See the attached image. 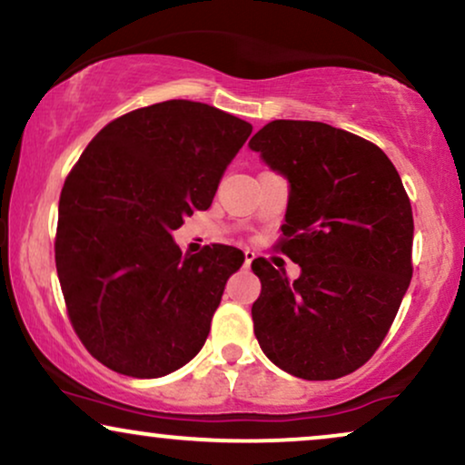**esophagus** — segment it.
<instances>
[{"instance_id":"esophagus-1","label":"esophagus","mask_w":465,"mask_h":465,"mask_svg":"<svg viewBox=\"0 0 465 465\" xmlns=\"http://www.w3.org/2000/svg\"><path fill=\"white\" fill-rule=\"evenodd\" d=\"M252 260H255V252H252V251H249V249H246V251H244V266H246V268H249V266H251V262H252Z\"/></svg>"}]
</instances>
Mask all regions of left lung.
<instances>
[{"label":"left lung","mask_w":465,"mask_h":465,"mask_svg":"<svg viewBox=\"0 0 465 465\" xmlns=\"http://www.w3.org/2000/svg\"><path fill=\"white\" fill-rule=\"evenodd\" d=\"M249 148L290 182L279 249L301 266L290 281L252 260L255 337L296 378H343L380 348L412 279L408 193L378 145L322 122L274 120Z\"/></svg>","instance_id":"left-lung-1"}]
</instances>
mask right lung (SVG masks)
I'll return each mask as SVG.
<instances>
[{"label": "right lung", "instance_id": "obj_1", "mask_svg": "<svg viewBox=\"0 0 465 465\" xmlns=\"http://www.w3.org/2000/svg\"><path fill=\"white\" fill-rule=\"evenodd\" d=\"M252 126L193 101H164L109 122L60 195L55 266L85 350L133 378H161L203 348L244 252L182 255L172 232L208 210Z\"/></svg>", "mask_w": 465, "mask_h": 465}]
</instances>
